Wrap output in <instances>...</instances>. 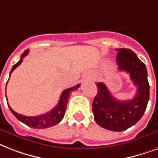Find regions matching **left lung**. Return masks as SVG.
<instances>
[{
	"label": "left lung",
	"mask_w": 158,
	"mask_h": 158,
	"mask_svg": "<svg viewBox=\"0 0 158 158\" xmlns=\"http://www.w3.org/2000/svg\"><path fill=\"white\" fill-rule=\"evenodd\" d=\"M115 50L118 70L129 74L137 92L132 100L118 101L103 82L96 83L98 92L93 101L92 111L101 127L121 132L134 125L143 115L149 100V84L146 66L135 52L124 48Z\"/></svg>",
	"instance_id": "1"
}]
</instances>
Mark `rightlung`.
<instances>
[{
    "instance_id": "obj_1",
    "label": "right lung",
    "mask_w": 158,
    "mask_h": 158,
    "mask_svg": "<svg viewBox=\"0 0 158 158\" xmlns=\"http://www.w3.org/2000/svg\"><path fill=\"white\" fill-rule=\"evenodd\" d=\"M28 52H29V50H25L22 53L21 57H20L19 62L13 66V68H12L11 71L10 73V74L12 73V72L23 62V58L28 54ZM8 81H9V79H8ZM8 81H7V82H8ZM80 85L81 84H78V85H75V86H73V87L68 88V89H66V90H63L62 94H61L59 101H58L57 106H55L52 110L48 111V113L41 114V115L34 116V117L22 115V114H19L16 113L15 111L13 110L10 108V106H9V104H8V106H9L10 110L11 111V113L16 117L18 120H19L22 123H24V124H26L29 127H31L33 129H46V128H49V127L56 125V124H57L63 118L64 114H65L66 109H67V104H68L69 96H70V95L72 94L73 91L77 90L79 86H80Z\"/></svg>"
}]
</instances>
